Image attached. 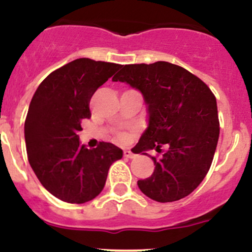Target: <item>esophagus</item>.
Here are the masks:
<instances>
[{
    "mask_svg": "<svg viewBox=\"0 0 252 252\" xmlns=\"http://www.w3.org/2000/svg\"><path fill=\"white\" fill-rule=\"evenodd\" d=\"M123 154H124V157L129 158V159H132V158L136 157V154H134L131 151H129V149H126V151L123 152Z\"/></svg>",
    "mask_w": 252,
    "mask_h": 252,
    "instance_id": "obj_1",
    "label": "esophagus"
}]
</instances>
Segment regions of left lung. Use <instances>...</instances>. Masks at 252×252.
<instances>
[{"instance_id": "obj_1", "label": "left lung", "mask_w": 252, "mask_h": 252, "mask_svg": "<svg viewBox=\"0 0 252 252\" xmlns=\"http://www.w3.org/2000/svg\"><path fill=\"white\" fill-rule=\"evenodd\" d=\"M140 91L147 106L148 126L134 153L167 151L152 157L154 172L137 181L140 190L158 202H173L191 193L211 167L218 140L217 99L209 87L187 69L159 62L126 64L112 77Z\"/></svg>"}]
</instances>
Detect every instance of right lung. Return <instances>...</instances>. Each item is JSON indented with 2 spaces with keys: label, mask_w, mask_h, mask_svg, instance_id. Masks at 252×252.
<instances>
[{
  "label": "right lung",
  "mask_w": 252,
  "mask_h": 252,
  "mask_svg": "<svg viewBox=\"0 0 252 252\" xmlns=\"http://www.w3.org/2000/svg\"><path fill=\"white\" fill-rule=\"evenodd\" d=\"M121 64L91 59L71 61L44 79L25 121L30 165L50 193L68 203H85L104 189L109 168L123 151L110 142L81 145V122L91 117L90 100Z\"/></svg>",
  "instance_id": "obj_1"
}]
</instances>
